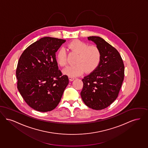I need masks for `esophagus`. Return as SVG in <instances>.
<instances>
[{"label": "esophagus", "mask_w": 148, "mask_h": 148, "mask_svg": "<svg viewBox=\"0 0 148 148\" xmlns=\"http://www.w3.org/2000/svg\"><path fill=\"white\" fill-rule=\"evenodd\" d=\"M69 80H70V81H73V80L75 79V78H74V77H71V76H69Z\"/></svg>", "instance_id": "34e87169"}]
</instances>
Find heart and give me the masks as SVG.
<instances>
[{
	"instance_id": "obj_1",
	"label": "heart",
	"mask_w": 148,
	"mask_h": 148,
	"mask_svg": "<svg viewBox=\"0 0 148 148\" xmlns=\"http://www.w3.org/2000/svg\"><path fill=\"white\" fill-rule=\"evenodd\" d=\"M71 51L78 54L76 64L67 67L64 73L71 77H75L82 74L84 70L87 72L94 71L101 60V52L95 45L90 46L85 42L75 40L67 45ZM56 62L60 66L64 67L67 64V53L65 49L61 48L56 54Z\"/></svg>"
}]
</instances>
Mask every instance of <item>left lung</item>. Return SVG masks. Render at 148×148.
Here are the masks:
<instances>
[{
    "label": "left lung",
    "instance_id": "8db88e82",
    "mask_svg": "<svg viewBox=\"0 0 148 148\" xmlns=\"http://www.w3.org/2000/svg\"><path fill=\"white\" fill-rule=\"evenodd\" d=\"M101 52L98 66L82 79L81 92L85 104L95 110L104 109L118 96L124 77V65L119 52L98 36H90Z\"/></svg>",
    "mask_w": 148,
    "mask_h": 148
}]
</instances>
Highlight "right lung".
Listing matches in <instances>:
<instances>
[{
    "label": "right lung",
    "mask_w": 148,
    "mask_h": 148,
    "mask_svg": "<svg viewBox=\"0 0 148 148\" xmlns=\"http://www.w3.org/2000/svg\"><path fill=\"white\" fill-rule=\"evenodd\" d=\"M65 41L42 38L28 46L20 57L16 71L17 87L32 109L51 111L61 101L69 79L58 70L55 53Z\"/></svg>",
    "instance_id": "1"
}]
</instances>
